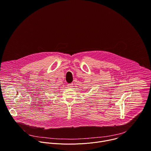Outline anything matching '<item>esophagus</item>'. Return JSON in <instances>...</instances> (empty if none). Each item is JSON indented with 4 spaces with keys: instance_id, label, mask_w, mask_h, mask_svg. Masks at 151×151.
Listing matches in <instances>:
<instances>
[{
    "instance_id": "1",
    "label": "esophagus",
    "mask_w": 151,
    "mask_h": 151,
    "mask_svg": "<svg viewBox=\"0 0 151 151\" xmlns=\"http://www.w3.org/2000/svg\"><path fill=\"white\" fill-rule=\"evenodd\" d=\"M68 87H70V88H73V83L68 84Z\"/></svg>"
}]
</instances>
